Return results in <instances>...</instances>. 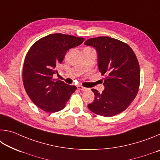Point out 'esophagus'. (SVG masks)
<instances>
[{
  "label": "esophagus",
  "mask_w": 160,
  "mask_h": 160,
  "mask_svg": "<svg viewBox=\"0 0 160 160\" xmlns=\"http://www.w3.org/2000/svg\"><path fill=\"white\" fill-rule=\"evenodd\" d=\"M78 89L79 90H81V91H85L87 90V88H84V87H82V86H78Z\"/></svg>",
  "instance_id": "obj_1"
}]
</instances>
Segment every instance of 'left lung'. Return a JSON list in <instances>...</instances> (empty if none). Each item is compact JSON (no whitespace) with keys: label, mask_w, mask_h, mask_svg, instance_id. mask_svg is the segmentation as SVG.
Masks as SVG:
<instances>
[{"label":"left lung","mask_w":160,"mask_h":160,"mask_svg":"<svg viewBox=\"0 0 160 160\" xmlns=\"http://www.w3.org/2000/svg\"><path fill=\"white\" fill-rule=\"evenodd\" d=\"M85 45L95 48L98 68L106 78L102 93L92 89L91 112L105 117L126 110L136 97L140 85V66L135 53L128 44L109 37L89 39Z\"/></svg>","instance_id":"8db88e82"}]
</instances>
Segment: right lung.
I'll list each match as a JSON object with an SVG mask.
<instances>
[{
  "mask_svg": "<svg viewBox=\"0 0 160 160\" xmlns=\"http://www.w3.org/2000/svg\"><path fill=\"white\" fill-rule=\"evenodd\" d=\"M84 38L68 34H52L34 43L27 54L22 80L32 102L47 112L54 113L66 107L77 88L61 80H53L56 67L68 51L80 45Z\"/></svg>",
  "mask_w": 160,
  "mask_h": 160,
  "instance_id": "right-lung-1",
  "label": "right lung"
}]
</instances>
